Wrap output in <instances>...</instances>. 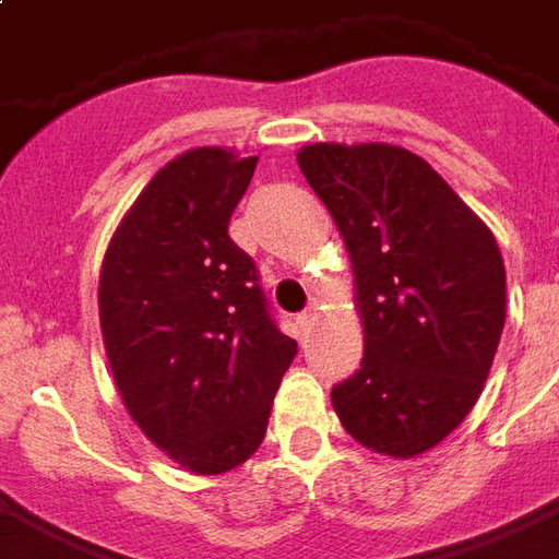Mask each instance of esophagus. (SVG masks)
<instances>
[{
  "label": "esophagus",
  "instance_id": "esophagus-1",
  "mask_svg": "<svg viewBox=\"0 0 559 559\" xmlns=\"http://www.w3.org/2000/svg\"><path fill=\"white\" fill-rule=\"evenodd\" d=\"M314 320H317V311H314V308H308L305 314H299V326L308 329V326H311V323H314Z\"/></svg>",
  "mask_w": 559,
  "mask_h": 559
}]
</instances>
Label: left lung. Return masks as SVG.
<instances>
[{
    "instance_id": "left-lung-1",
    "label": "left lung",
    "mask_w": 559,
    "mask_h": 559,
    "mask_svg": "<svg viewBox=\"0 0 559 559\" xmlns=\"http://www.w3.org/2000/svg\"><path fill=\"white\" fill-rule=\"evenodd\" d=\"M299 170L347 245L362 368L332 389L344 431L416 457L479 401L506 323V266L488 224L411 148L308 143Z\"/></svg>"
}]
</instances>
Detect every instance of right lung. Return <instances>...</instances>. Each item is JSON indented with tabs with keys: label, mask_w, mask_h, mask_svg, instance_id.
I'll list each match as a JSON object with an SVG mask.
<instances>
[{
	"label": "right lung",
	"mask_w": 559,
	"mask_h": 559,
	"mask_svg": "<svg viewBox=\"0 0 559 559\" xmlns=\"http://www.w3.org/2000/svg\"><path fill=\"white\" fill-rule=\"evenodd\" d=\"M257 155L197 146L160 167L116 224L98 278L110 374L131 419L197 476H218L266 437L296 356L266 311L254 260L227 233Z\"/></svg>",
	"instance_id": "right-lung-1"
}]
</instances>
